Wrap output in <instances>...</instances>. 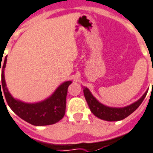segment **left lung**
<instances>
[{
  "mask_svg": "<svg viewBox=\"0 0 153 153\" xmlns=\"http://www.w3.org/2000/svg\"><path fill=\"white\" fill-rule=\"evenodd\" d=\"M83 89H84L83 91H84L85 98V100L87 102L91 112H93V114L96 116L97 117L108 121H121V120H123L127 117L128 116H130L132 112H134L136 109L139 108L148 93V92H146L141 99H139L138 101H136L132 104L125 107V108H117L107 107V106L100 103L92 95V94L90 93V90H88L87 88L84 87Z\"/></svg>",
  "mask_w": 153,
  "mask_h": 153,
  "instance_id": "8db88e82",
  "label": "left lung"
}]
</instances>
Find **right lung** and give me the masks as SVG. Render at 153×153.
<instances>
[{
  "instance_id": "obj_1",
  "label": "right lung",
  "mask_w": 153,
  "mask_h": 153,
  "mask_svg": "<svg viewBox=\"0 0 153 153\" xmlns=\"http://www.w3.org/2000/svg\"><path fill=\"white\" fill-rule=\"evenodd\" d=\"M6 58L0 63V72L1 70V81H0V98L3 99L5 95L8 105L13 112L27 122L33 126H49L60 121L65 115L66 97L68 94V87L72 81H66L58 88L52 96L43 102L37 103H24L15 100L9 93L5 81V70ZM1 61L2 59H1ZM4 101V100H3Z\"/></svg>"
}]
</instances>
